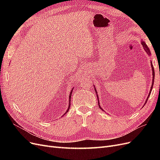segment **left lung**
I'll list each match as a JSON object with an SVG mask.
<instances>
[{"mask_svg": "<svg viewBox=\"0 0 160 160\" xmlns=\"http://www.w3.org/2000/svg\"><path fill=\"white\" fill-rule=\"evenodd\" d=\"M141 45H142V47H143V48H144V50H145V52L148 54V56H150V54H151V53H150V49H149V48L148 47V46L146 45V43H145V41H142V40H141ZM150 63H151V67H152V86H151V88H150V92H149V93H148V97H147V99H146V101L145 102V104H144V106L146 104V103H147V100H148V97H149V96H150V93H151V91H152V88H153V85H154V76H155V73H154V67H153V65H152V61L150 62ZM94 88H95V92H96V93H97V99H98V107H99V108L100 109V110H102V111L104 110L103 109L100 107V102H99V99H98V95H97V90H96V88H95V86H94Z\"/></svg>", "mask_w": 160, "mask_h": 160, "instance_id": "8db88e82", "label": "left lung"}]
</instances>
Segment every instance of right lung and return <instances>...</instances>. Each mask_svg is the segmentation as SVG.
<instances>
[{
	"label": "right lung",
	"mask_w": 160,
	"mask_h": 160,
	"mask_svg": "<svg viewBox=\"0 0 160 160\" xmlns=\"http://www.w3.org/2000/svg\"><path fill=\"white\" fill-rule=\"evenodd\" d=\"M72 89H73V88L72 89V90L71 91V93H70V94H69V107H68V108H67V110L66 111V112L63 114V115L65 114V113H67V112H68V111L69 110V108H70V105H71V95H72ZM63 117V116H62Z\"/></svg>",
	"instance_id": "1"
}]
</instances>
